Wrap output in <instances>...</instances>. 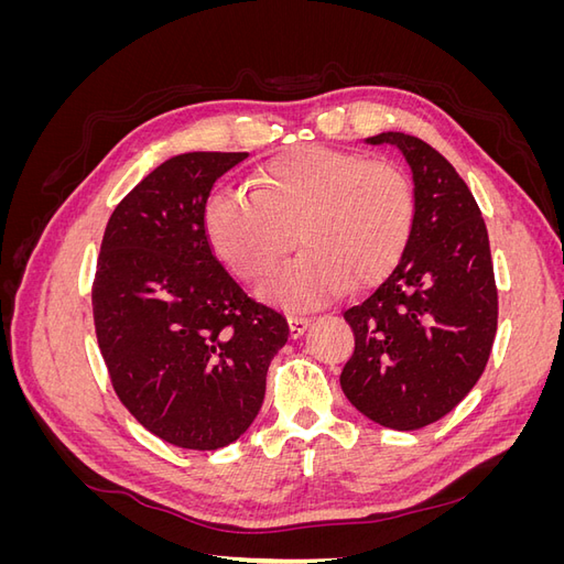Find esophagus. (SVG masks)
<instances>
[{
	"label": "esophagus",
	"instance_id": "1",
	"mask_svg": "<svg viewBox=\"0 0 564 564\" xmlns=\"http://www.w3.org/2000/svg\"><path fill=\"white\" fill-rule=\"evenodd\" d=\"M286 322H289V332H292V338H299V336L305 334V329L311 327L313 319L311 317H301V315H289Z\"/></svg>",
	"mask_w": 564,
	"mask_h": 564
}]
</instances>
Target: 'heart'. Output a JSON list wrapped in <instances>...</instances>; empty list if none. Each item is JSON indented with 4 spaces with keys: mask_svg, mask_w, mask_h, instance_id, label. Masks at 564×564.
I'll return each instance as SVG.
<instances>
[{
    "mask_svg": "<svg viewBox=\"0 0 564 564\" xmlns=\"http://www.w3.org/2000/svg\"><path fill=\"white\" fill-rule=\"evenodd\" d=\"M414 226V187L388 160L322 145L272 158L256 191L216 193L204 228L232 275L259 282L294 247L303 251L259 294L305 311L338 296L348 282L367 286L398 263Z\"/></svg>",
    "mask_w": 564,
    "mask_h": 564,
    "instance_id": "heart-1",
    "label": "heart"
}]
</instances>
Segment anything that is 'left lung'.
I'll return each instance as SVG.
<instances>
[{
	"mask_svg": "<svg viewBox=\"0 0 564 564\" xmlns=\"http://www.w3.org/2000/svg\"><path fill=\"white\" fill-rule=\"evenodd\" d=\"M414 178V226L398 265L344 313L355 352L340 371L350 404L392 431L449 414L487 367L499 299L480 207L456 169L416 135L386 131Z\"/></svg>",
	"mask_w": 564,
	"mask_h": 564,
	"instance_id": "obj_1",
	"label": "left lung"
}]
</instances>
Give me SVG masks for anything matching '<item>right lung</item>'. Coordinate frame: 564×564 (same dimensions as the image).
I'll return each mask as SVG.
<instances>
[{
	"instance_id": "right-lung-1",
	"label": "right lung",
	"mask_w": 564,
	"mask_h": 564,
	"mask_svg": "<svg viewBox=\"0 0 564 564\" xmlns=\"http://www.w3.org/2000/svg\"><path fill=\"white\" fill-rule=\"evenodd\" d=\"M247 152H183L117 204L100 245L94 324L117 398L183 449L230 445L265 398L286 319L216 261L204 209Z\"/></svg>"
}]
</instances>
